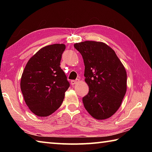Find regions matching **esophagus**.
I'll return each instance as SVG.
<instances>
[{"mask_svg":"<svg viewBox=\"0 0 152 152\" xmlns=\"http://www.w3.org/2000/svg\"><path fill=\"white\" fill-rule=\"evenodd\" d=\"M70 82H71L72 85H74V84H76L77 82H78V80H71Z\"/></svg>","mask_w":152,"mask_h":152,"instance_id":"obj_1","label":"esophagus"}]
</instances>
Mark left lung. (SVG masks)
<instances>
[{
	"instance_id": "8db88e82",
	"label": "left lung",
	"mask_w": 152,
	"mask_h": 152,
	"mask_svg": "<svg viewBox=\"0 0 152 152\" xmlns=\"http://www.w3.org/2000/svg\"><path fill=\"white\" fill-rule=\"evenodd\" d=\"M81 53L88 93L82 98L86 110L94 119H106L115 114L127 91V73L109 46L86 41L74 45Z\"/></svg>"
}]
</instances>
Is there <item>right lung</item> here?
Returning a JSON list of instances; mask_svg holds the SVG:
<instances>
[{
    "label": "right lung",
    "instance_id": "obj_1",
    "mask_svg": "<svg viewBox=\"0 0 152 152\" xmlns=\"http://www.w3.org/2000/svg\"><path fill=\"white\" fill-rule=\"evenodd\" d=\"M64 44L43 48L28 61L20 80V89L31 111L47 117L61 106L64 93L70 86L60 68Z\"/></svg>",
    "mask_w": 152,
    "mask_h": 152
}]
</instances>
